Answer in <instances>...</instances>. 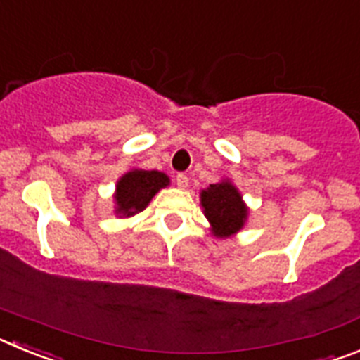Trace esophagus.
Here are the masks:
<instances>
[{"label": "esophagus", "instance_id": "obj_1", "mask_svg": "<svg viewBox=\"0 0 360 360\" xmlns=\"http://www.w3.org/2000/svg\"><path fill=\"white\" fill-rule=\"evenodd\" d=\"M176 186L180 187V189H186L187 186H189V178L186 176V174H176Z\"/></svg>", "mask_w": 360, "mask_h": 360}]
</instances>
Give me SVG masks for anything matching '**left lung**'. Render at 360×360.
I'll use <instances>...</instances> for the list:
<instances>
[{"label": "left lung", "instance_id": "left-lung-1", "mask_svg": "<svg viewBox=\"0 0 360 360\" xmlns=\"http://www.w3.org/2000/svg\"><path fill=\"white\" fill-rule=\"evenodd\" d=\"M200 205L211 225L212 236L218 240L238 234L249 219V207L231 178H221L207 189L200 191Z\"/></svg>", "mask_w": 360, "mask_h": 360}]
</instances>
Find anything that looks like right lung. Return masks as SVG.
<instances>
[{
	"instance_id": "add662e5",
	"label": "right lung",
	"mask_w": 360,
	"mask_h": 360,
	"mask_svg": "<svg viewBox=\"0 0 360 360\" xmlns=\"http://www.w3.org/2000/svg\"><path fill=\"white\" fill-rule=\"evenodd\" d=\"M169 176L162 171H146L133 167L117 180L113 203L119 218H131L144 211L158 191L169 186Z\"/></svg>"
}]
</instances>
